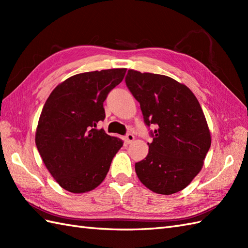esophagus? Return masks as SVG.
<instances>
[{
    "label": "esophagus",
    "mask_w": 248,
    "mask_h": 248,
    "mask_svg": "<svg viewBox=\"0 0 248 248\" xmlns=\"http://www.w3.org/2000/svg\"><path fill=\"white\" fill-rule=\"evenodd\" d=\"M134 135L132 134V133H128L127 135L124 136V140H125V143H128V144H131L132 143V141L134 140Z\"/></svg>",
    "instance_id": "esophagus-1"
}]
</instances>
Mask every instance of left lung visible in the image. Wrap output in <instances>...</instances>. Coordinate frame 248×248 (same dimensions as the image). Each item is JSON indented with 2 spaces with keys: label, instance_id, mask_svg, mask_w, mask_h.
<instances>
[{
  "label": "left lung",
  "instance_id": "obj_1",
  "mask_svg": "<svg viewBox=\"0 0 248 248\" xmlns=\"http://www.w3.org/2000/svg\"><path fill=\"white\" fill-rule=\"evenodd\" d=\"M125 84L140 104L145 124L156 125L148 155L135 163L136 175L155 193L182 191L202 170L211 146L197 98L184 84L155 73L130 69Z\"/></svg>",
  "mask_w": 248,
  "mask_h": 248
}]
</instances>
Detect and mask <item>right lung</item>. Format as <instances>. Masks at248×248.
<instances>
[{"instance_id": "right-lung-1", "label": "right lung", "mask_w": 248, "mask_h": 248, "mask_svg": "<svg viewBox=\"0 0 248 248\" xmlns=\"http://www.w3.org/2000/svg\"><path fill=\"white\" fill-rule=\"evenodd\" d=\"M127 69L78 73L57 85L44 105L35 143L46 170L66 191L81 194L101 184L124 141L97 129L103 102Z\"/></svg>"}]
</instances>
